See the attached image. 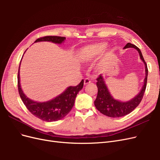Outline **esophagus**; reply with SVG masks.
I'll list each match as a JSON object with an SVG mask.
<instances>
[{
	"label": "esophagus",
	"instance_id": "esophagus-1",
	"mask_svg": "<svg viewBox=\"0 0 160 160\" xmlns=\"http://www.w3.org/2000/svg\"><path fill=\"white\" fill-rule=\"evenodd\" d=\"M91 83V79L89 78H85L84 80V85H88Z\"/></svg>",
	"mask_w": 160,
	"mask_h": 160
}]
</instances>
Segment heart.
Wrapping results in <instances>:
<instances>
[{
  "label": "heart",
  "instance_id": "obj_1",
  "mask_svg": "<svg viewBox=\"0 0 160 160\" xmlns=\"http://www.w3.org/2000/svg\"><path fill=\"white\" fill-rule=\"evenodd\" d=\"M106 46H107V44L105 42L98 43V44L91 46L88 48L87 49H85V51L83 52V56L86 59H89L91 58L94 57L95 55L99 54V52L103 51Z\"/></svg>",
  "mask_w": 160,
  "mask_h": 160
}]
</instances>
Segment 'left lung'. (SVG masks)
<instances>
[{"label":"left lung","mask_w":160,"mask_h":160,"mask_svg":"<svg viewBox=\"0 0 160 160\" xmlns=\"http://www.w3.org/2000/svg\"><path fill=\"white\" fill-rule=\"evenodd\" d=\"M127 48H134L137 49L139 53L140 58L144 62L145 67H146V77L144 79V84L139 93L135 96L133 99L127 101V102H122V101L114 99L113 97L110 95L107 86L103 81V77L101 75H99L97 78L98 81L96 84L98 86V92L97 98L94 101V104L97 109L101 113L110 118H120L130 113L138 107L142 101L144 92L146 89L148 69L142 53L138 47L130 42H128L124 47V49H127Z\"/></svg>","instance_id":"left-lung-1"}]
</instances>
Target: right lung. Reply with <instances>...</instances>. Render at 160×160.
<instances>
[{
    "mask_svg": "<svg viewBox=\"0 0 160 160\" xmlns=\"http://www.w3.org/2000/svg\"><path fill=\"white\" fill-rule=\"evenodd\" d=\"M65 39L64 37L45 36L38 38L35 42L51 41L61 44ZM21 65V62H20ZM20 68V65H19ZM19 68L18 72V90L19 95L28 110L35 117L45 122H55L65 118L73 107L76 96L83 87L84 81L82 79L77 86H70L63 93L47 102L38 103L31 100L24 94L21 88Z\"/></svg>",
    "mask_w": 160,
    "mask_h": 160,
    "instance_id": "right-lung-1",
    "label": "right lung"
}]
</instances>
